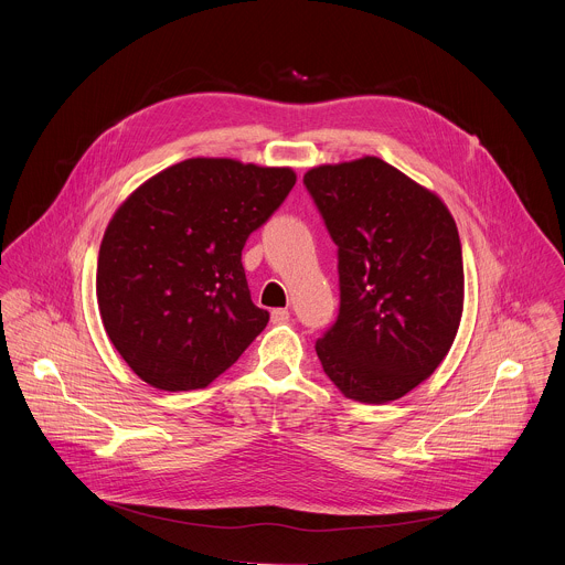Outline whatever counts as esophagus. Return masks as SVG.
<instances>
[{"instance_id": "obj_1", "label": "esophagus", "mask_w": 565, "mask_h": 565, "mask_svg": "<svg viewBox=\"0 0 565 565\" xmlns=\"http://www.w3.org/2000/svg\"><path fill=\"white\" fill-rule=\"evenodd\" d=\"M290 319V310L288 308H275L270 312V321L273 324H286V321Z\"/></svg>"}]
</instances>
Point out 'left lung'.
I'll use <instances>...</instances> for the list:
<instances>
[{
  "label": "left lung",
  "instance_id": "1",
  "mask_svg": "<svg viewBox=\"0 0 565 565\" xmlns=\"http://www.w3.org/2000/svg\"><path fill=\"white\" fill-rule=\"evenodd\" d=\"M338 246L340 315L315 344L351 399L384 405L427 380L460 327L465 273L454 216L382 158L303 174Z\"/></svg>",
  "mask_w": 565,
  "mask_h": 565
}]
</instances>
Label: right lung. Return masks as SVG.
Segmentation results:
<instances>
[{
  "label": "right lung",
  "mask_w": 565,
  "mask_h": 565,
  "mask_svg": "<svg viewBox=\"0 0 565 565\" xmlns=\"http://www.w3.org/2000/svg\"><path fill=\"white\" fill-rule=\"evenodd\" d=\"M297 177L232 158H188L145 181L111 216L98 255L105 331L147 384L205 388L266 329L241 264L248 236Z\"/></svg>",
  "instance_id": "add662e5"
}]
</instances>
